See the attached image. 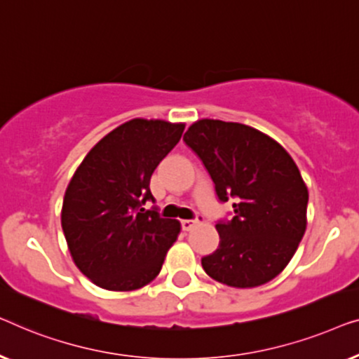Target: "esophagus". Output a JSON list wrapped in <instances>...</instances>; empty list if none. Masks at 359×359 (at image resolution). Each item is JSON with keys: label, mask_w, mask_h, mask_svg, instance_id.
Here are the masks:
<instances>
[{"label": "esophagus", "mask_w": 359, "mask_h": 359, "mask_svg": "<svg viewBox=\"0 0 359 359\" xmlns=\"http://www.w3.org/2000/svg\"><path fill=\"white\" fill-rule=\"evenodd\" d=\"M196 223H198V219H182L180 226H182V229H184V231H190V229L195 228Z\"/></svg>", "instance_id": "esophagus-1"}]
</instances>
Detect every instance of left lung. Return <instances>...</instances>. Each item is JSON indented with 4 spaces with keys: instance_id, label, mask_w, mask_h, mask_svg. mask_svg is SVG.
<instances>
[{
    "instance_id": "1",
    "label": "left lung",
    "mask_w": 359,
    "mask_h": 359,
    "mask_svg": "<svg viewBox=\"0 0 359 359\" xmlns=\"http://www.w3.org/2000/svg\"><path fill=\"white\" fill-rule=\"evenodd\" d=\"M184 141L198 156L232 219L216 224L219 245L201 259L211 278L234 287L273 280L290 264L306 231L307 194L281 144L242 123L203 118Z\"/></svg>"
}]
</instances>
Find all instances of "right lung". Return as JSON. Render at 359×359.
<instances>
[{
  "instance_id": "1",
  "label": "right lung",
  "mask_w": 359,
  "mask_h": 359,
  "mask_svg": "<svg viewBox=\"0 0 359 359\" xmlns=\"http://www.w3.org/2000/svg\"><path fill=\"white\" fill-rule=\"evenodd\" d=\"M184 123L133 118L105 135L74 172L62 228L78 269L110 291L154 280L180 223L161 218L149 190L154 169L179 143Z\"/></svg>"
}]
</instances>
